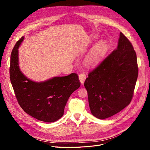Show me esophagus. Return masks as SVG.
Wrapping results in <instances>:
<instances>
[{
    "label": "esophagus",
    "mask_w": 150,
    "mask_h": 150,
    "mask_svg": "<svg viewBox=\"0 0 150 150\" xmlns=\"http://www.w3.org/2000/svg\"><path fill=\"white\" fill-rule=\"evenodd\" d=\"M86 75L85 74H84V73L80 74V75H79V80H80V81L81 84L84 83V81L86 80Z\"/></svg>",
    "instance_id": "esophagus-1"
}]
</instances>
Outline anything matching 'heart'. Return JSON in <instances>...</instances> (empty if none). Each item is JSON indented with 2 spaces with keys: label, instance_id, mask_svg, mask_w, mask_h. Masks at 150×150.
Listing matches in <instances>:
<instances>
[{
  "label": "heart",
  "instance_id": "heart-1",
  "mask_svg": "<svg viewBox=\"0 0 150 150\" xmlns=\"http://www.w3.org/2000/svg\"><path fill=\"white\" fill-rule=\"evenodd\" d=\"M108 49V44L105 40L100 41L93 47L89 54L86 61L89 64H93L98 61L106 53Z\"/></svg>",
  "mask_w": 150,
  "mask_h": 150
}]
</instances>
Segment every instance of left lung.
Listing matches in <instances>:
<instances>
[{"label":"left lung","mask_w":150,"mask_h":150,"mask_svg":"<svg viewBox=\"0 0 150 150\" xmlns=\"http://www.w3.org/2000/svg\"><path fill=\"white\" fill-rule=\"evenodd\" d=\"M137 76L136 52L121 32L117 48L91 71L85 80L92 114L105 119L127 107L132 98Z\"/></svg>","instance_id":"left-lung-1"}]
</instances>
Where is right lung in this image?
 <instances>
[{
  "instance_id": "obj_1",
  "label": "right lung",
  "mask_w": 150,
  "mask_h": 150,
  "mask_svg": "<svg viewBox=\"0 0 150 150\" xmlns=\"http://www.w3.org/2000/svg\"><path fill=\"white\" fill-rule=\"evenodd\" d=\"M24 37L16 43L11 54L10 76L16 97L28 115L45 122H54L64 114L67 101L80 86L76 74L53 77L43 82L29 80L21 71L18 48Z\"/></svg>"
}]
</instances>
